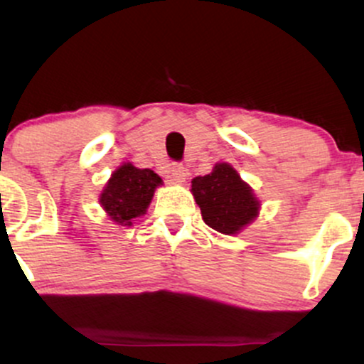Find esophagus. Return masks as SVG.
Here are the masks:
<instances>
[{"mask_svg": "<svg viewBox=\"0 0 364 364\" xmlns=\"http://www.w3.org/2000/svg\"><path fill=\"white\" fill-rule=\"evenodd\" d=\"M169 178H171V181L179 183V185H181V183L186 181L188 169L185 168V166H181V164H173L169 168Z\"/></svg>", "mask_w": 364, "mask_h": 364, "instance_id": "34e87169", "label": "esophagus"}]
</instances>
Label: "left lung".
<instances>
[{"instance_id": "left-lung-1", "label": "left lung", "mask_w": 364, "mask_h": 364, "mask_svg": "<svg viewBox=\"0 0 364 364\" xmlns=\"http://www.w3.org/2000/svg\"><path fill=\"white\" fill-rule=\"evenodd\" d=\"M191 193L207 225L223 235H236L252 224L260 210V202L250 185L228 162H219L210 174L191 181Z\"/></svg>"}]
</instances>
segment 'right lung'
I'll return each instance as SVG.
<instances>
[{
	"label": "right lung",
	"mask_w": 364,
	"mask_h": 364,
	"mask_svg": "<svg viewBox=\"0 0 364 364\" xmlns=\"http://www.w3.org/2000/svg\"><path fill=\"white\" fill-rule=\"evenodd\" d=\"M161 185V176L152 169H139L124 162L111 174L99 203L116 224L132 225L135 217L147 212L154 191Z\"/></svg>",
	"instance_id": "right-lung-1"
}]
</instances>
